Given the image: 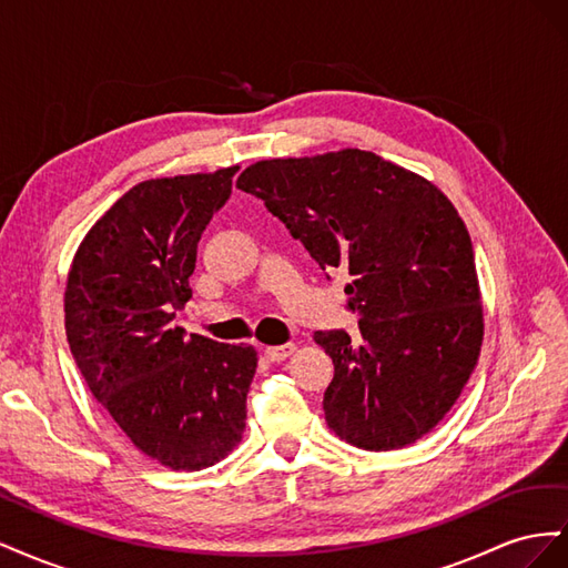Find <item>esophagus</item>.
<instances>
[{"label": "esophagus", "instance_id": "1", "mask_svg": "<svg viewBox=\"0 0 568 568\" xmlns=\"http://www.w3.org/2000/svg\"><path fill=\"white\" fill-rule=\"evenodd\" d=\"M294 351H296L294 343H284V346H267L265 357L272 359V363H282V359H286Z\"/></svg>", "mask_w": 568, "mask_h": 568}]
</instances>
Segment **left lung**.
<instances>
[{
    "instance_id": "1",
    "label": "left lung",
    "mask_w": 568,
    "mask_h": 568,
    "mask_svg": "<svg viewBox=\"0 0 568 568\" xmlns=\"http://www.w3.org/2000/svg\"><path fill=\"white\" fill-rule=\"evenodd\" d=\"M236 186L265 203L322 270L341 267L359 334L315 332L334 379L324 419L355 448L419 440L448 415L484 341L474 248L455 205L372 151L248 165Z\"/></svg>"
}]
</instances>
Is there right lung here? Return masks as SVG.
Masks as SVG:
<instances>
[{
  "instance_id": "obj_1",
  "label": "right lung",
  "mask_w": 568,
  "mask_h": 568,
  "mask_svg": "<svg viewBox=\"0 0 568 568\" xmlns=\"http://www.w3.org/2000/svg\"><path fill=\"white\" fill-rule=\"evenodd\" d=\"M239 165L132 186L82 239L65 284V336L84 384L136 450L175 471L227 457L246 426L253 346L184 336L199 239Z\"/></svg>"
}]
</instances>
